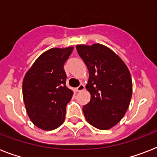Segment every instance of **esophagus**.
<instances>
[{
    "label": "esophagus",
    "mask_w": 157,
    "mask_h": 157,
    "mask_svg": "<svg viewBox=\"0 0 157 157\" xmlns=\"http://www.w3.org/2000/svg\"><path fill=\"white\" fill-rule=\"evenodd\" d=\"M84 89H85V86H84L83 84H81L80 86L76 88V91H78V92H81V91L84 90Z\"/></svg>",
    "instance_id": "esophagus-1"
}]
</instances>
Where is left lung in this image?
Returning <instances> with one entry per match:
<instances>
[{
	"mask_svg": "<svg viewBox=\"0 0 157 157\" xmlns=\"http://www.w3.org/2000/svg\"><path fill=\"white\" fill-rule=\"evenodd\" d=\"M89 70L86 89L90 101L83 107L86 121L99 129H108L125 114L132 96L129 71L118 55L101 44L76 45Z\"/></svg>",
	"mask_w": 157,
	"mask_h": 157,
	"instance_id": "left-lung-1",
	"label": "left lung"
}]
</instances>
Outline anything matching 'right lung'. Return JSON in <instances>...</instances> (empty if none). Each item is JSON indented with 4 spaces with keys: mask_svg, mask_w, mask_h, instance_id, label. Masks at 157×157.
Returning <instances> with one entry per match:
<instances>
[{
    "mask_svg": "<svg viewBox=\"0 0 157 157\" xmlns=\"http://www.w3.org/2000/svg\"><path fill=\"white\" fill-rule=\"evenodd\" d=\"M73 47L53 48L43 53L26 73L23 96L29 118L36 126L52 130L65 120L72 91L66 86L65 62Z\"/></svg>",
    "mask_w": 157,
    "mask_h": 157,
    "instance_id": "obj_1",
    "label": "right lung"
}]
</instances>
